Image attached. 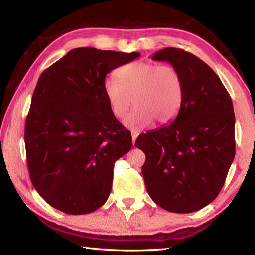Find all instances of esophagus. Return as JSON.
Segmentation results:
<instances>
[{"label":"esophagus","mask_w":255,"mask_h":255,"mask_svg":"<svg viewBox=\"0 0 255 255\" xmlns=\"http://www.w3.org/2000/svg\"><path fill=\"white\" fill-rule=\"evenodd\" d=\"M138 135H139V133H138V131L131 130V138H132V144H133V145H135V141H136V139H137Z\"/></svg>","instance_id":"34e87169"}]
</instances>
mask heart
<instances>
[{
  "instance_id": "1",
  "label": "heart",
  "mask_w": 255,
  "mask_h": 255,
  "mask_svg": "<svg viewBox=\"0 0 255 255\" xmlns=\"http://www.w3.org/2000/svg\"><path fill=\"white\" fill-rule=\"evenodd\" d=\"M115 77H107L103 92L116 118H124L129 108L127 126L139 129L154 120L166 125L179 114L183 101V79L178 68L152 62H133L119 67Z\"/></svg>"
}]
</instances>
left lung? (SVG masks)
Returning <instances> with one entry per match:
<instances>
[{"label": "left lung", "instance_id": "obj_1", "mask_svg": "<svg viewBox=\"0 0 255 255\" xmlns=\"http://www.w3.org/2000/svg\"><path fill=\"white\" fill-rule=\"evenodd\" d=\"M153 60L169 62L183 79L184 96L170 125L137 138L146 190L171 213L204 208L221 192L235 156V115L217 74L191 53L167 47Z\"/></svg>", "mask_w": 255, "mask_h": 255}]
</instances>
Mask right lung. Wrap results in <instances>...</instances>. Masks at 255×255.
Masks as SVG:
<instances>
[{
	"label": "right lung",
	"mask_w": 255,
	"mask_h": 255,
	"mask_svg": "<svg viewBox=\"0 0 255 255\" xmlns=\"http://www.w3.org/2000/svg\"><path fill=\"white\" fill-rule=\"evenodd\" d=\"M138 56L75 48L38 80L25 119V153L34 189L54 208L90 214L109 197L115 162L132 140L112 115L103 82Z\"/></svg>",
	"instance_id": "obj_1"
}]
</instances>
